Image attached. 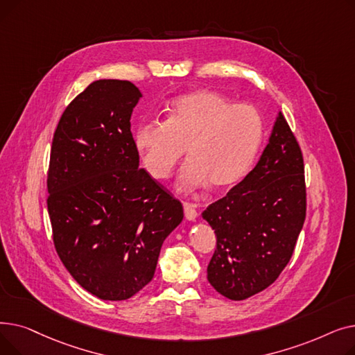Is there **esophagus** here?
Returning <instances> with one entry per match:
<instances>
[{
  "mask_svg": "<svg viewBox=\"0 0 355 355\" xmlns=\"http://www.w3.org/2000/svg\"><path fill=\"white\" fill-rule=\"evenodd\" d=\"M182 206H184V216H185V218H187L189 221H194V220L197 218V216H198V213H197V210H196V206H194V204L184 202Z\"/></svg>",
  "mask_w": 355,
  "mask_h": 355,
  "instance_id": "esophagus-1",
  "label": "esophagus"
}]
</instances>
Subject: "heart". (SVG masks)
I'll use <instances>...</instances> for the list:
<instances>
[{"instance_id":"b5f03b06","label":"heart","mask_w":355,"mask_h":355,"mask_svg":"<svg viewBox=\"0 0 355 355\" xmlns=\"http://www.w3.org/2000/svg\"><path fill=\"white\" fill-rule=\"evenodd\" d=\"M263 137L265 122L257 107L197 90L177 98L166 121H141L134 145L146 171L159 180L171 175L187 146L190 159L181 168L177 189L194 193L210 182L225 190L243 180Z\"/></svg>"}]
</instances>
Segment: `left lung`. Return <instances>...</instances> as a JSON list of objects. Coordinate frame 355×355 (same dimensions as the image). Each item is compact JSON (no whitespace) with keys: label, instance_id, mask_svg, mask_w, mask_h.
Wrapping results in <instances>:
<instances>
[{"label":"left lung","instance_id":"8db88e82","mask_svg":"<svg viewBox=\"0 0 355 355\" xmlns=\"http://www.w3.org/2000/svg\"><path fill=\"white\" fill-rule=\"evenodd\" d=\"M305 196L301 148L279 112L256 166L201 214L217 237L207 279L218 293L243 301L276 281L302 230Z\"/></svg>","mask_w":355,"mask_h":355}]
</instances>
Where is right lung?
I'll list each match as a JSON object with an SVG mask.
<instances>
[{
	"mask_svg": "<svg viewBox=\"0 0 355 355\" xmlns=\"http://www.w3.org/2000/svg\"><path fill=\"white\" fill-rule=\"evenodd\" d=\"M142 93L126 80L90 83L54 132L47 209L55 250L83 289L123 301L154 277L182 206L139 168L130 116Z\"/></svg>",
	"mask_w": 355,
	"mask_h": 355,
	"instance_id": "right-lung-1",
	"label": "right lung"
}]
</instances>
